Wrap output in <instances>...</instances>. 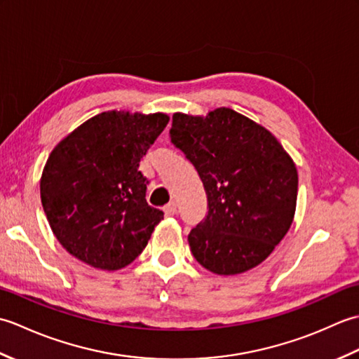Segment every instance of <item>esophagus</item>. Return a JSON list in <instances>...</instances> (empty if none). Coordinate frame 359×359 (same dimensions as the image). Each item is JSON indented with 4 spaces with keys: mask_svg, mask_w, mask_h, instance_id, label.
<instances>
[{
    "mask_svg": "<svg viewBox=\"0 0 359 359\" xmlns=\"http://www.w3.org/2000/svg\"><path fill=\"white\" fill-rule=\"evenodd\" d=\"M175 211H177V205H175V202H170V203H168L166 207L163 208L165 216H172Z\"/></svg>",
    "mask_w": 359,
    "mask_h": 359,
    "instance_id": "1",
    "label": "esophagus"
}]
</instances>
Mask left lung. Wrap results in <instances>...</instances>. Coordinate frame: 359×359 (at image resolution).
I'll return each instance as SVG.
<instances>
[{"label":"left lung","mask_w":359,"mask_h":359,"mask_svg":"<svg viewBox=\"0 0 359 359\" xmlns=\"http://www.w3.org/2000/svg\"><path fill=\"white\" fill-rule=\"evenodd\" d=\"M170 139L193 163L207 194V216L188 234L196 261L225 276L265 261L296 208L297 171L280 143L228 108L205 118L174 114Z\"/></svg>","instance_id":"left-lung-1"}]
</instances>
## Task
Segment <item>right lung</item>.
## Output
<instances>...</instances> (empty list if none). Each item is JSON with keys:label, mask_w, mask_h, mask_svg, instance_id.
<instances>
[{"label": "right lung", "mask_w": 359, "mask_h": 359, "mask_svg": "<svg viewBox=\"0 0 359 359\" xmlns=\"http://www.w3.org/2000/svg\"><path fill=\"white\" fill-rule=\"evenodd\" d=\"M168 121L160 112H102L50 152L41 203L53 234L72 256L111 271L147 247L163 211L148 205L149 182L139 166Z\"/></svg>", "instance_id": "add662e5"}]
</instances>
